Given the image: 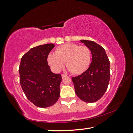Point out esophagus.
I'll return each mask as SVG.
<instances>
[{"mask_svg":"<svg viewBox=\"0 0 133 133\" xmlns=\"http://www.w3.org/2000/svg\"><path fill=\"white\" fill-rule=\"evenodd\" d=\"M67 76H67L66 75H65V74H62V79L66 78Z\"/></svg>","mask_w":133,"mask_h":133,"instance_id":"1","label":"esophagus"}]
</instances>
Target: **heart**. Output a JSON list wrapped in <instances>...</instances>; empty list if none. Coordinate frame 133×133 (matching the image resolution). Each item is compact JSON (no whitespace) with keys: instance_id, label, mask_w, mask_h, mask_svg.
Segmentation results:
<instances>
[{"instance_id":"obj_1","label":"heart","mask_w":133,"mask_h":133,"mask_svg":"<svg viewBox=\"0 0 133 133\" xmlns=\"http://www.w3.org/2000/svg\"><path fill=\"white\" fill-rule=\"evenodd\" d=\"M55 53L48 55L47 61L49 65L57 72L64 67L65 62L72 74L79 75L87 71L91 62V51L85 45L66 43L58 46Z\"/></svg>"}]
</instances>
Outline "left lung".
Instances as JSON below:
<instances>
[{
  "label": "left lung",
  "mask_w": 133,
  "mask_h": 133,
  "mask_svg": "<svg viewBox=\"0 0 133 133\" xmlns=\"http://www.w3.org/2000/svg\"><path fill=\"white\" fill-rule=\"evenodd\" d=\"M91 51L92 62L87 71L72 78L76 95L87 103H94L103 96L110 81V61L101 45L93 41L81 40Z\"/></svg>",
  "instance_id": "1"
}]
</instances>
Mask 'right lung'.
Returning a JSON list of instances; mask_svg holds the SVG:
<instances>
[{
	"instance_id": "obj_1",
	"label": "right lung",
	"mask_w": 133,
	"mask_h": 133,
	"mask_svg": "<svg viewBox=\"0 0 133 133\" xmlns=\"http://www.w3.org/2000/svg\"><path fill=\"white\" fill-rule=\"evenodd\" d=\"M54 46V44H46L32 48L21 59V87L27 98L39 108L54 105L60 96L61 75L52 73L47 62Z\"/></svg>"
}]
</instances>
